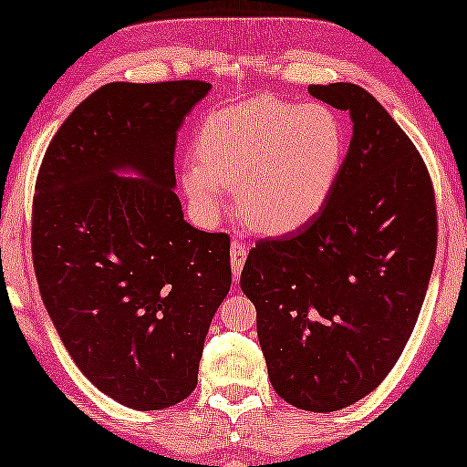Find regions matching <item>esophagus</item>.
Segmentation results:
<instances>
[{
    "label": "esophagus",
    "instance_id": "34e87169",
    "mask_svg": "<svg viewBox=\"0 0 467 467\" xmlns=\"http://www.w3.org/2000/svg\"><path fill=\"white\" fill-rule=\"evenodd\" d=\"M247 258V245L243 241H233L231 243V265H233V275L239 277L243 271V265H245Z\"/></svg>",
    "mask_w": 467,
    "mask_h": 467
}]
</instances>
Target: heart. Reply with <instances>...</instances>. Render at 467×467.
I'll return each mask as SVG.
<instances>
[{
	"label": "heart",
	"instance_id": "heart-1",
	"mask_svg": "<svg viewBox=\"0 0 467 467\" xmlns=\"http://www.w3.org/2000/svg\"><path fill=\"white\" fill-rule=\"evenodd\" d=\"M196 156L182 169V188L202 218L218 215L239 186L247 224L285 234L308 224L330 199L345 159V129L327 105L260 95L209 114L196 135Z\"/></svg>",
	"mask_w": 467,
	"mask_h": 467
}]
</instances>
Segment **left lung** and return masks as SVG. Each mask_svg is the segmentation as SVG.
I'll return each instance as SVG.
<instances>
[{"label":"left lung","instance_id":"1","mask_svg":"<svg viewBox=\"0 0 467 467\" xmlns=\"http://www.w3.org/2000/svg\"><path fill=\"white\" fill-rule=\"evenodd\" d=\"M349 111L353 135L330 199L298 231L249 252L268 379L285 402L332 412L377 389L417 324L436 258L428 167L387 109L358 84L308 87Z\"/></svg>","mask_w":467,"mask_h":467}]
</instances>
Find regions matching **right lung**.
Returning a JSON list of instances; mask_svg holds the SVG:
<instances>
[{"mask_svg": "<svg viewBox=\"0 0 467 467\" xmlns=\"http://www.w3.org/2000/svg\"><path fill=\"white\" fill-rule=\"evenodd\" d=\"M202 80L111 82L46 150L31 252L44 306L84 377L135 410L196 387L202 343L231 290V236L196 231L173 192L177 129ZM133 168L136 178H118Z\"/></svg>", "mask_w": 467, "mask_h": 467, "instance_id": "1", "label": "right lung"}]
</instances>
